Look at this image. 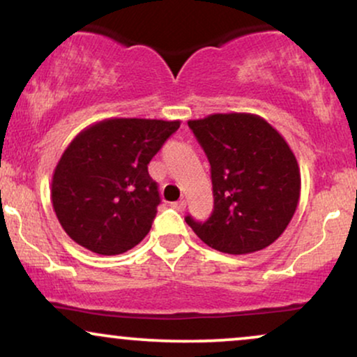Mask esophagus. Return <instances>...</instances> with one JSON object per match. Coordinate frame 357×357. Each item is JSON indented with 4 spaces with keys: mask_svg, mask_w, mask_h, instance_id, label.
<instances>
[{
    "mask_svg": "<svg viewBox=\"0 0 357 357\" xmlns=\"http://www.w3.org/2000/svg\"><path fill=\"white\" fill-rule=\"evenodd\" d=\"M172 206H174L175 210H178V212H183L187 204H185V200H178V202H175V204H172Z\"/></svg>",
    "mask_w": 357,
    "mask_h": 357,
    "instance_id": "34e87169",
    "label": "esophagus"
}]
</instances>
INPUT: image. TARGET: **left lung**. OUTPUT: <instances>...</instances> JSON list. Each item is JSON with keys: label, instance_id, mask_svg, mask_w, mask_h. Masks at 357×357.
Segmentation results:
<instances>
[{"label": "left lung", "instance_id": "1", "mask_svg": "<svg viewBox=\"0 0 357 357\" xmlns=\"http://www.w3.org/2000/svg\"><path fill=\"white\" fill-rule=\"evenodd\" d=\"M210 162L213 212L185 222L222 253L246 255L278 240L296 212L301 175L283 135L257 114H212L188 121Z\"/></svg>", "mask_w": 357, "mask_h": 357}]
</instances>
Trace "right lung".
<instances>
[{"instance_id":"add662e5","label":"right lung","mask_w":357,"mask_h":357,"mask_svg":"<svg viewBox=\"0 0 357 357\" xmlns=\"http://www.w3.org/2000/svg\"><path fill=\"white\" fill-rule=\"evenodd\" d=\"M180 121L104 119L79 132L57 162L51 200L61 227L98 255H121L151 230L160 204L147 165Z\"/></svg>"}]
</instances>
